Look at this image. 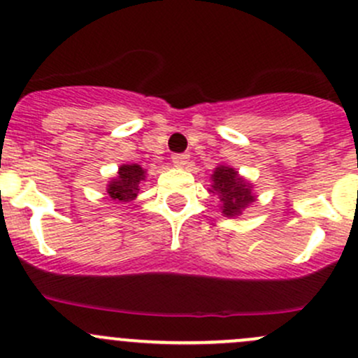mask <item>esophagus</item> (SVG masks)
I'll return each instance as SVG.
<instances>
[{
    "label": "esophagus",
    "mask_w": 358,
    "mask_h": 358,
    "mask_svg": "<svg viewBox=\"0 0 358 358\" xmlns=\"http://www.w3.org/2000/svg\"><path fill=\"white\" fill-rule=\"evenodd\" d=\"M189 159H190L189 154H173L171 156L173 164L178 166V168H185V166L189 164Z\"/></svg>",
    "instance_id": "esophagus-1"
}]
</instances>
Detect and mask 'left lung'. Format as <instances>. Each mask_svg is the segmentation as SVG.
<instances>
[{
    "mask_svg": "<svg viewBox=\"0 0 358 358\" xmlns=\"http://www.w3.org/2000/svg\"><path fill=\"white\" fill-rule=\"evenodd\" d=\"M213 194H218L220 201L223 202V215L236 216L255 201L251 189L236 169L229 166H218L213 173Z\"/></svg>",
    "mask_w": 358,
    "mask_h": 358,
    "instance_id": "8db88e82",
    "label": "left lung"
}]
</instances>
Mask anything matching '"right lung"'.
Masks as SVG:
<instances>
[{
  "label": "right lung",
  "mask_w": 358,
  "mask_h": 358,
  "mask_svg": "<svg viewBox=\"0 0 358 358\" xmlns=\"http://www.w3.org/2000/svg\"><path fill=\"white\" fill-rule=\"evenodd\" d=\"M145 180V171L140 164H122L117 176L109 183V196L117 202H129L135 199L140 190V183Z\"/></svg>",
  "instance_id": "1"
}]
</instances>
